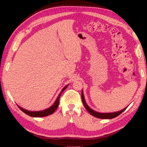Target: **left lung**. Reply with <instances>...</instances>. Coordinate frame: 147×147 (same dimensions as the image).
<instances>
[{
  "label": "left lung",
  "mask_w": 147,
  "mask_h": 147,
  "mask_svg": "<svg viewBox=\"0 0 147 147\" xmlns=\"http://www.w3.org/2000/svg\"><path fill=\"white\" fill-rule=\"evenodd\" d=\"M82 102L84 104V106H85L86 109L88 110V112L91 114V115H93L94 117H95L96 118H99V119H113L117 117L118 115H120L121 113H122L123 111L125 110V109L127 108V107H126L125 108H124L122 109V110L116 111V112H113V113H100V112H97V111L93 110V109H91V108H89V106L86 104V100H85V98H84V92L83 90L82 91Z\"/></svg>",
  "instance_id": "obj_1"
}]
</instances>
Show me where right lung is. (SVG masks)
I'll return each instance as SVG.
<instances>
[{"label":"right lung","mask_w":147,"mask_h":147,"mask_svg":"<svg viewBox=\"0 0 147 147\" xmlns=\"http://www.w3.org/2000/svg\"><path fill=\"white\" fill-rule=\"evenodd\" d=\"M68 86H69V84H68V85H67L66 86H65L64 88L62 89V90L61 91L60 93L59 94V95L58 96V97H57L56 101L54 102V103L53 104V105H52L51 107H49V108L44 109V110L36 111H29V110H27V109H24L23 108H21V107L19 106V105H17V106H18L19 109H21L22 111H23L24 113H26V115H28L29 116L33 117H45V116H48L49 115H51V114H53L54 112V111H56V109L58 107L59 98H60L61 94L64 91L65 89L67 88Z\"/></svg>","instance_id":"1"}]
</instances>
